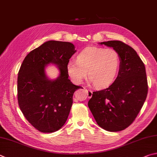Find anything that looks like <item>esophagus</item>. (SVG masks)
I'll use <instances>...</instances> for the list:
<instances>
[{
  "label": "esophagus",
  "instance_id": "obj_1",
  "mask_svg": "<svg viewBox=\"0 0 157 157\" xmlns=\"http://www.w3.org/2000/svg\"><path fill=\"white\" fill-rule=\"evenodd\" d=\"M86 90L87 91V94H88V98H91L92 97V95H93V91L91 90H89V89H86Z\"/></svg>",
  "mask_w": 157,
  "mask_h": 157
}]
</instances>
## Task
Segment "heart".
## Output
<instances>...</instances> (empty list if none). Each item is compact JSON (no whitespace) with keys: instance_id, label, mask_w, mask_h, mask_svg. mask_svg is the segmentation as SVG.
Instances as JSON below:
<instances>
[{"instance_id":"obj_1","label":"heart","mask_w":157,"mask_h":157,"mask_svg":"<svg viewBox=\"0 0 157 157\" xmlns=\"http://www.w3.org/2000/svg\"><path fill=\"white\" fill-rule=\"evenodd\" d=\"M120 65V56L116 50L88 47L78 54L76 62H68L67 71L76 84H81L87 73L88 79L94 86L98 88H104L115 82Z\"/></svg>"}]
</instances>
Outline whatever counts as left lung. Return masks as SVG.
I'll return each mask as SVG.
<instances>
[{"label":"left lung","instance_id":"left-lung-1","mask_svg":"<svg viewBox=\"0 0 157 157\" xmlns=\"http://www.w3.org/2000/svg\"><path fill=\"white\" fill-rule=\"evenodd\" d=\"M100 44L119 53L121 65L115 82L106 89L93 93L88 106L99 126L110 132L126 129L135 120L146 101V67L137 53L123 42L110 40Z\"/></svg>","mask_w":157,"mask_h":157}]
</instances>
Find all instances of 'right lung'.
<instances>
[{
	"instance_id": "obj_1",
	"label": "right lung",
	"mask_w": 157,
	"mask_h": 157,
	"mask_svg": "<svg viewBox=\"0 0 157 157\" xmlns=\"http://www.w3.org/2000/svg\"><path fill=\"white\" fill-rule=\"evenodd\" d=\"M76 52L73 44L49 40L25 57L18 74V101L27 120L42 132H53L69 117L75 91L82 86L69 79L67 64ZM56 65L60 71L55 80L48 78L45 68Z\"/></svg>"
}]
</instances>
